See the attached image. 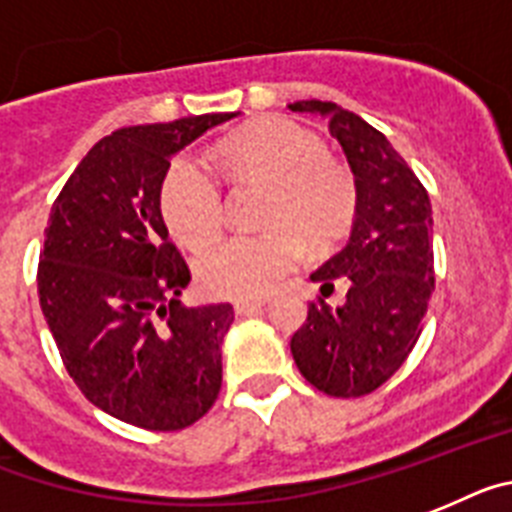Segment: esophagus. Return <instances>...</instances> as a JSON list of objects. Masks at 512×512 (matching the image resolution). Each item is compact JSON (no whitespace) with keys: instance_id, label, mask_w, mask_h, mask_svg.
Returning a JSON list of instances; mask_svg holds the SVG:
<instances>
[{"instance_id":"34e87169","label":"esophagus","mask_w":512,"mask_h":512,"mask_svg":"<svg viewBox=\"0 0 512 512\" xmlns=\"http://www.w3.org/2000/svg\"><path fill=\"white\" fill-rule=\"evenodd\" d=\"M265 304H268L265 299H242V302L234 304V309L236 315H255V312H260Z\"/></svg>"}]
</instances>
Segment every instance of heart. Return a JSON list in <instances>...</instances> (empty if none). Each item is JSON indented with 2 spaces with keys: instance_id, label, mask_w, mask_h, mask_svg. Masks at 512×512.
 <instances>
[{
  "instance_id": "1",
  "label": "heart",
  "mask_w": 512,
  "mask_h": 512,
  "mask_svg": "<svg viewBox=\"0 0 512 512\" xmlns=\"http://www.w3.org/2000/svg\"><path fill=\"white\" fill-rule=\"evenodd\" d=\"M221 163L239 182L270 187L263 234H234L197 257V281L208 294L252 299L268 294L309 249H330L349 234L356 216V182L315 132L291 119L252 122L221 145ZM166 226L197 247L216 236L223 197L216 174L200 158L171 163L161 187Z\"/></svg>"
}]
</instances>
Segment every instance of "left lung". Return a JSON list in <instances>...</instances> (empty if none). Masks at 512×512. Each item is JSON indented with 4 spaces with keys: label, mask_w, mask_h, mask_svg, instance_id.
Instances as JSON below:
<instances>
[{
    "label": "left lung",
    "mask_w": 512,
    "mask_h": 512,
    "mask_svg": "<svg viewBox=\"0 0 512 512\" xmlns=\"http://www.w3.org/2000/svg\"><path fill=\"white\" fill-rule=\"evenodd\" d=\"M291 111L328 119L356 182L349 242L312 273L322 296L341 278V307L309 304L291 354L309 385L336 398L377 390L401 369L419 341L435 291L432 205L388 137L330 101H296Z\"/></svg>",
    "instance_id": "1"
}]
</instances>
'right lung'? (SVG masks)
Masks as SVG:
<instances>
[{
	"instance_id": "add662e5",
	"label": "right lung",
	"mask_w": 512,
	"mask_h": 512,
	"mask_svg": "<svg viewBox=\"0 0 512 512\" xmlns=\"http://www.w3.org/2000/svg\"><path fill=\"white\" fill-rule=\"evenodd\" d=\"M234 117L239 111L111 132L51 205L41 312L85 398L135 427H190L221 390L234 307L179 304L190 268L169 242L161 187L171 156Z\"/></svg>"
}]
</instances>
